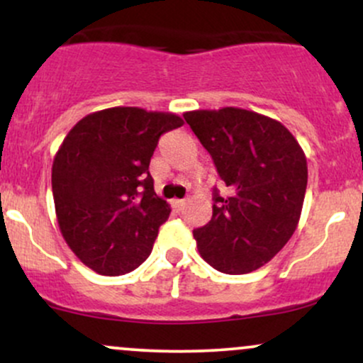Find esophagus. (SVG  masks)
Segmentation results:
<instances>
[{"instance_id":"34e87169","label":"esophagus","mask_w":363,"mask_h":363,"mask_svg":"<svg viewBox=\"0 0 363 363\" xmlns=\"http://www.w3.org/2000/svg\"><path fill=\"white\" fill-rule=\"evenodd\" d=\"M170 205H172V208H174V210L181 211V210H182V208H184V205H186V201H184V199H172V201H170Z\"/></svg>"}]
</instances>
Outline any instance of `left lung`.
Segmentation results:
<instances>
[{
  "label": "left lung",
  "instance_id": "1",
  "mask_svg": "<svg viewBox=\"0 0 363 363\" xmlns=\"http://www.w3.org/2000/svg\"><path fill=\"white\" fill-rule=\"evenodd\" d=\"M186 123L211 155L228 194L213 189V215L193 235L208 264L244 274L266 264L297 228L307 187V160L281 123L223 107L191 111Z\"/></svg>",
  "mask_w": 363,
  "mask_h": 363
}]
</instances>
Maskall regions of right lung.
<instances>
[{
    "label": "right lung",
    "instance_id": "right-lung-1",
    "mask_svg": "<svg viewBox=\"0 0 363 363\" xmlns=\"http://www.w3.org/2000/svg\"><path fill=\"white\" fill-rule=\"evenodd\" d=\"M172 112L112 107L85 116L52 162V196L66 244L94 272H133L152 252L170 206L158 198L150 158L164 133L182 126Z\"/></svg>",
    "mask_w": 363,
    "mask_h": 363
}]
</instances>
